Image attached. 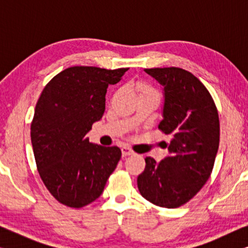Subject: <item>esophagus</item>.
Returning <instances> with one entry per match:
<instances>
[{"mask_svg": "<svg viewBox=\"0 0 248 248\" xmlns=\"http://www.w3.org/2000/svg\"><path fill=\"white\" fill-rule=\"evenodd\" d=\"M134 151L132 150L131 148L128 147H123L122 148V155H123V157H126V155H133Z\"/></svg>", "mask_w": 248, "mask_h": 248, "instance_id": "obj_1", "label": "esophagus"}]
</instances>
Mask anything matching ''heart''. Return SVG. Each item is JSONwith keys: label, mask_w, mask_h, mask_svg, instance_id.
<instances>
[{"label": "heart", "mask_w": 248, "mask_h": 248, "mask_svg": "<svg viewBox=\"0 0 248 248\" xmlns=\"http://www.w3.org/2000/svg\"><path fill=\"white\" fill-rule=\"evenodd\" d=\"M134 89L138 91V93L140 94V97H154V98H157V99L160 98L159 93L155 89L154 87L145 82H142V81H138V82L134 84Z\"/></svg>", "instance_id": "b5f03b06"}]
</instances>
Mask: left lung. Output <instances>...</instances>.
<instances>
[{"instance_id": "1", "label": "left lung", "mask_w": 248, "mask_h": 248, "mask_svg": "<svg viewBox=\"0 0 248 248\" xmlns=\"http://www.w3.org/2000/svg\"><path fill=\"white\" fill-rule=\"evenodd\" d=\"M145 72L164 86V120L158 128L172 138L164 160L145 158L138 188L155 205L178 208L194 198L211 175L220 142L218 109L204 84L188 71L170 66Z\"/></svg>"}]
</instances>
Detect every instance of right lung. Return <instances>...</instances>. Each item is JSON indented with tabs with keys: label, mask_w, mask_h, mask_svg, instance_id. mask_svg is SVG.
Returning a JSON list of instances; mask_svg holds the SVG:
<instances>
[{
	"label": "right lung",
	"mask_w": 248,
	"mask_h": 248,
	"mask_svg": "<svg viewBox=\"0 0 248 248\" xmlns=\"http://www.w3.org/2000/svg\"><path fill=\"white\" fill-rule=\"evenodd\" d=\"M128 67L72 66L46 84L30 126L39 176L57 201L80 209L97 200L120 161L121 149L90 143L87 133L103 117L107 88Z\"/></svg>",
	"instance_id": "obj_1"
}]
</instances>
